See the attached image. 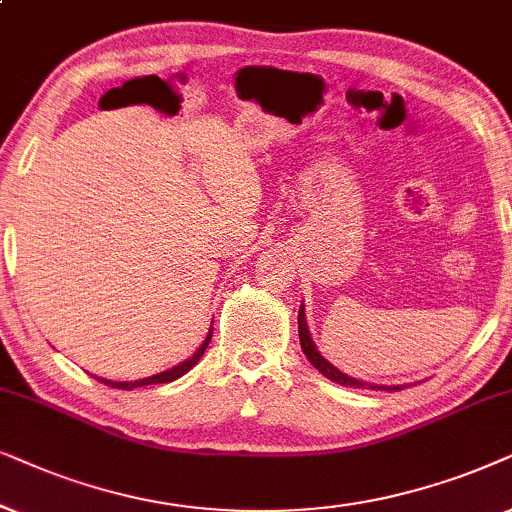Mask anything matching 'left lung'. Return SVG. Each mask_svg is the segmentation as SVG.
<instances>
[{"label": "left lung", "mask_w": 512, "mask_h": 512, "mask_svg": "<svg viewBox=\"0 0 512 512\" xmlns=\"http://www.w3.org/2000/svg\"><path fill=\"white\" fill-rule=\"evenodd\" d=\"M297 325H299V342H302V351L304 356L309 358V363L316 367V370L327 377L330 381H337L342 386H353V388H370V391H400L403 386H379V384H367V381L353 379L349 374L339 372L335 365L327 363V360L320 356L316 344H313L309 327H306V318H304V306H299V316H297Z\"/></svg>", "instance_id": "1"}]
</instances>
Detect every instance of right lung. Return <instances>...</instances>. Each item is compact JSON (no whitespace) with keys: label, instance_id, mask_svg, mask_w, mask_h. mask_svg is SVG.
<instances>
[{"label":"right lung","instance_id":"obj_1","mask_svg":"<svg viewBox=\"0 0 512 512\" xmlns=\"http://www.w3.org/2000/svg\"><path fill=\"white\" fill-rule=\"evenodd\" d=\"M210 337H213V327H210L208 337L203 339V344L199 346V351H196L192 358H187L185 363H180V365L170 367V370H166V372H159V374H154V377L138 379V381H109V379H100V377H95V379H100L102 384H107V386H112V388H121V391H133V388L149 386V384H168V381H175V379H180L182 374H187L189 370H192V367H194L196 363H199L201 356H203V353H206V349H208V344H210Z\"/></svg>","mask_w":512,"mask_h":512}]
</instances>
